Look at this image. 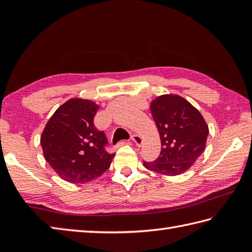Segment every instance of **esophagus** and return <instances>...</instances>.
Returning <instances> with one entry per match:
<instances>
[{"label": "esophagus", "instance_id": "1", "mask_svg": "<svg viewBox=\"0 0 252 252\" xmlns=\"http://www.w3.org/2000/svg\"><path fill=\"white\" fill-rule=\"evenodd\" d=\"M132 141L135 143V145L136 146H142V144H143V138L140 136V135H137V134H133L132 135Z\"/></svg>", "mask_w": 252, "mask_h": 252}]
</instances>
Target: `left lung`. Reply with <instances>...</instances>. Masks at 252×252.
Masks as SVG:
<instances>
[{
	"mask_svg": "<svg viewBox=\"0 0 252 252\" xmlns=\"http://www.w3.org/2000/svg\"><path fill=\"white\" fill-rule=\"evenodd\" d=\"M151 111L161 140V152L145 168L175 176L189 170L205 152L209 127L189 100L176 94H163L152 100Z\"/></svg>",
	"mask_w": 252,
	"mask_h": 252,
	"instance_id": "1",
	"label": "left lung"
}]
</instances>
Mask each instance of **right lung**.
<instances>
[{
	"instance_id": "add662e5",
	"label": "right lung",
	"mask_w": 252,
	"mask_h": 252,
	"mask_svg": "<svg viewBox=\"0 0 252 252\" xmlns=\"http://www.w3.org/2000/svg\"><path fill=\"white\" fill-rule=\"evenodd\" d=\"M98 108L90 99L70 98L47 121L40 138L43 156L63 180L87 183L109 169L115 154L105 151V133L94 126Z\"/></svg>"
}]
</instances>
